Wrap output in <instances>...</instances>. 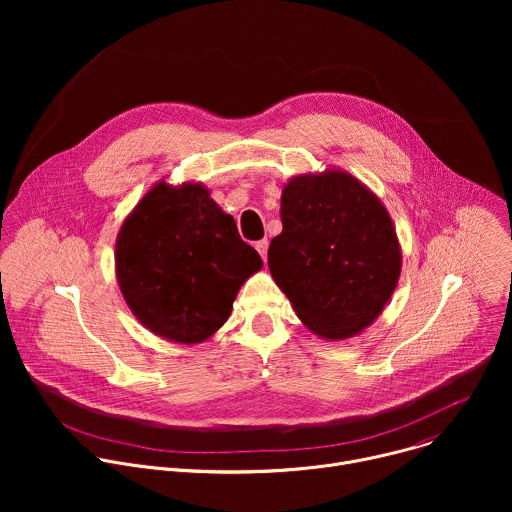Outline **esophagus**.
Wrapping results in <instances>:
<instances>
[{"label": "esophagus", "mask_w": 512, "mask_h": 512, "mask_svg": "<svg viewBox=\"0 0 512 512\" xmlns=\"http://www.w3.org/2000/svg\"><path fill=\"white\" fill-rule=\"evenodd\" d=\"M267 247H269V241L267 239H261L255 243V249L259 251V255L263 257V261H267Z\"/></svg>", "instance_id": "34e87169"}]
</instances>
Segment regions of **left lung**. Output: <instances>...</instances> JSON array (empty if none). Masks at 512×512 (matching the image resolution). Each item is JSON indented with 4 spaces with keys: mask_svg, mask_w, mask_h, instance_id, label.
Returning a JSON list of instances; mask_svg holds the SVG:
<instances>
[{
    "mask_svg": "<svg viewBox=\"0 0 512 512\" xmlns=\"http://www.w3.org/2000/svg\"><path fill=\"white\" fill-rule=\"evenodd\" d=\"M269 271L302 324L336 342L369 328L401 275V245L381 198L340 168L289 178Z\"/></svg>",
    "mask_w": 512,
    "mask_h": 512,
    "instance_id": "obj_1",
    "label": "left lung"
}]
</instances>
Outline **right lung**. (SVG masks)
Masks as SVG:
<instances>
[{
	"label": "right lung",
	"mask_w": 512,
	"mask_h": 512,
	"mask_svg": "<svg viewBox=\"0 0 512 512\" xmlns=\"http://www.w3.org/2000/svg\"><path fill=\"white\" fill-rule=\"evenodd\" d=\"M259 253L200 182L158 180L117 233L115 277L131 314L152 334L200 344L221 328Z\"/></svg>",
	"instance_id": "add662e5"
}]
</instances>
